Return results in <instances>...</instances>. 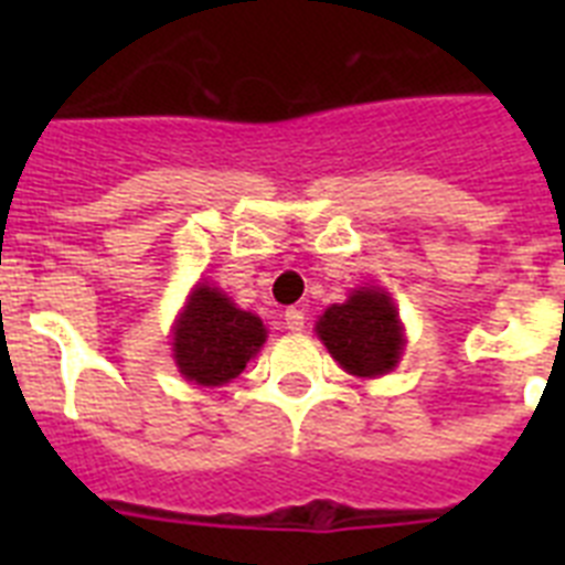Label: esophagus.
<instances>
[{
  "instance_id": "esophagus-1",
  "label": "esophagus",
  "mask_w": 565,
  "mask_h": 565,
  "mask_svg": "<svg viewBox=\"0 0 565 565\" xmlns=\"http://www.w3.org/2000/svg\"><path fill=\"white\" fill-rule=\"evenodd\" d=\"M286 328L291 333H299L306 328V311L302 308H288L286 311Z\"/></svg>"
}]
</instances>
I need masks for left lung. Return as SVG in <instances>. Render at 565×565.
<instances>
[{
    "label": "left lung",
    "mask_w": 565,
    "mask_h": 565,
    "mask_svg": "<svg viewBox=\"0 0 565 565\" xmlns=\"http://www.w3.org/2000/svg\"><path fill=\"white\" fill-rule=\"evenodd\" d=\"M331 356L353 376H382L393 371L404 348L398 313L391 297L362 288L342 306H331L317 326Z\"/></svg>",
    "instance_id": "1"
}]
</instances>
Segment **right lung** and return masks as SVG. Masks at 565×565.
Instances as JSON below:
<instances>
[{
	"label": "right lung",
	"mask_w": 565,
	"mask_h": 565,
	"mask_svg": "<svg viewBox=\"0 0 565 565\" xmlns=\"http://www.w3.org/2000/svg\"><path fill=\"white\" fill-rule=\"evenodd\" d=\"M266 342L259 317L234 308L217 288L201 286L174 328V362L183 376L203 387L237 379L248 359Z\"/></svg>",
	"instance_id": "obj_1"
}]
</instances>
